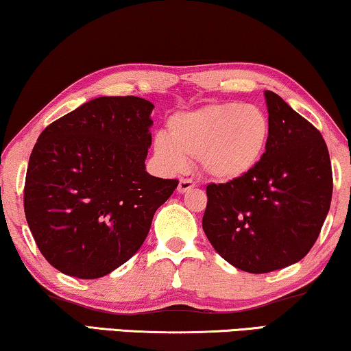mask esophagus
<instances>
[{
	"instance_id": "34e87169",
	"label": "esophagus",
	"mask_w": 351,
	"mask_h": 351,
	"mask_svg": "<svg viewBox=\"0 0 351 351\" xmlns=\"http://www.w3.org/2000/svg\"><path fill=\"white\" fill-rule=\"evenodd\" d=\"M193 182L191 180H181L180 184H178V193H186L187 191L193 189Z\"/></svg>"
}]
</instances>
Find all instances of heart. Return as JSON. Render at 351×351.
Wrapping results in <instances>:
<instances>
[{"mask_svg": "<svg viewBox=\"0 0 351 351\" xmlns=\"http://www.w3.org/2000/svg\"><path fill=\"white\" fill-rule=\"evenodd\" d=\"M269 137L271 123L263 108L216 102L173 114L169 134L156 135L154 154L169 171L184 170L191 158L213 181L232 182L260 164Z\"/></svg>", "mask_w": 351, "mask_h": 351, "instance_id": "1", "label": "heart"}]
</instances>
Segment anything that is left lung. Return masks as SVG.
Here are the masks:
<instances>
[{"label":"left lung","instance_id":"left-lung-1","mask_svg":"<svg viewBox=\"0 0 351 351\" xmlns=\"http://www.w3.org/2000/svg\"><path fill=\"white\" fill-rule=\"evenodd\" d=\"M271 137L249 175L206 187L202 226L223 260L245 273H271L304 258L332 195L322 134L273 91H265Z\"/></svg>","mask_w":351,"mask_h":351}]
</instances>
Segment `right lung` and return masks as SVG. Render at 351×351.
<instances>
[{"label": "right lung", "instance_id": "1", "mask_svg": "<svg viewBox=\"0 0 351 351\" xmlns=\"http://www.w3.org/2000/svg\"><path fill=\"white\" fill-rule=\"evenodd\" d=\"M154 106L102 96L47 125L29 156L25 216L62 274L97 279L142 247L176 180L146 171Z\"/></svg>", "mask_w": 351, "mask_h": 351}]
</instances>
